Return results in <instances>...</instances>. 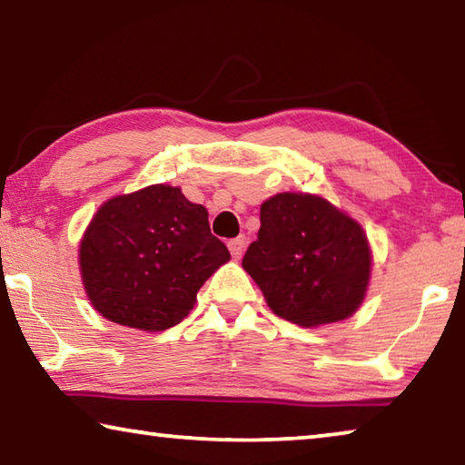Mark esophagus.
Masks as SVG:
<instances>
[{
  "label": "esophagus",
  "instance_id": "1",
  "mask_svg": "<svg viewBox=\"0 0 465 465\" xmlns=\"http://www.w3.org/2000/svg\"><path fill=\"white\" fill-rule=\"evenodd\" d=\"M246 246H248L246 235H238V238L227 242V248H230L233 258H240L243 254V250H246Z\"/></svg>",
  "mask_w": 465,
  "mask_h": 465
}]
</instances>
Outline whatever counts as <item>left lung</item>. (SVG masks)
<instances>
[{"mask_svg": "<svg viewBox=\"0 0 465 465\" xmlns=\"http://www.w3.org/2000/svg\"><path fill=\"white\" fill-rule=\"evenodd\" d=\"M279 318L313 328L363 303L371 250L355 219L316 194L281 193L261 204V230L242 261Z\"/></svg>", "mask_w": 465, "mask_h": 465, "instance_id": "1", "label": "left lung"}]
</instances>
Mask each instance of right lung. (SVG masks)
Listing matches in <instances>:
<instances>
[{
  "label": "right lung",
  "mask_w": 465,
  "mask_h": 465,
  "mask_svg": "<svg viewBox=\"0 0 465 465\" xmlns=\"http://www.w3.org/2000/svg\"><path fill=\"white\" fill-rule=\"evenodd\" d=\"M230 261L203 204L153 184L106 201L80 242L84 289L100 316L160 332L183 322L203 282Z\"/></svg>",
  "instance_id": "1"
}]
</instances>
